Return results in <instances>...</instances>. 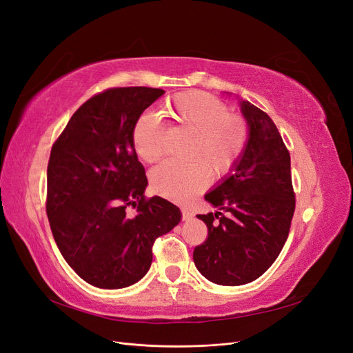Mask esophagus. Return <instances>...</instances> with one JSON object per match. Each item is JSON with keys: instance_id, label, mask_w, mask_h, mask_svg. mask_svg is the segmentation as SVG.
<instances>
[{"instance_id": "esophagus-1", "label": "esophagus", "mask_w": 353, "mask_h": 353, "mask_svg": "<svg viewBox=\"0 0 353 353\" xmlns=\"http://www.w3.org/2000/svg\"><path fill=\"white\" fill-rule=\"evenodd\" d=\"M193 218H194V212L188 208H184L183 209V221H190Z\"/></svg>"}]
</instances>
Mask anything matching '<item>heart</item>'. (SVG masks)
<instances>
[{
	"label": "heart",
	"mask_w": 353,
	"mask_h": 353,
	"mask_svg": "<svg viewBox=\"0 0 353 353\" xmlns=\"http://www.w3.org/2000/svg\"><path fill=\"white\" fill-rule=\"evenodd\" d=\"M166 112L181 126L194 132L188 157L201 159L213 172L223 174L240 159L248 143V126L227 105L200 91L181 92L166 104ZM132 144L141 160L153 163L163 153V132L159 117L144 113L132 130ZM152 187L160 196L187 201L210 183L209 169L199 160L166 162L150 174Z\"/></svg>",
	"instance_id": "b5f03b06"
}]
</instances>
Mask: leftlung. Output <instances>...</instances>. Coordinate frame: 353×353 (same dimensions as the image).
Masks as SVG:
<instances>
[{
  "instance_id": "obj_1",
  "label": "left lung",
  "mask_w": 353,
  "mask_h": 353,
  "mask_svg": "<svg viewBox=\"0 0 353 353\" xmlns=\"http://www.w3.org/2000/svg\"><path fill=\"white\" fill-rule=\"evenodd\" d=\"M239 105L248 143L230 172L205 194L218 210L197 215L209 236L193 253L199 272L219 285L259 279L279 258L294 213L290 154L279 130L250 101L239 100Z\"/></svg>"
}]
</instances>
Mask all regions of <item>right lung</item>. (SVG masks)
Wrapping results in <instances>:
<instances>
[{"label": "right lung", "mask_w": 353, "mask_h": 353, "mask_svg": "<svg viewBox=\"0 0 353 353\" xmlns=\"http://www.w3.org/2000/svg\"><path fill=\"white\" fill-rule=\"evenodd\" d=\"M165 94L147 87L112 88L85 101L51 148L47 215L57 248L88 284L114 290L150 270L157 237L181 222V210L145 199V170L132 130L143 112ZM128 205L137 208L130 217Z\"/></svg>", "instance_id": "1"}]
</instances>
